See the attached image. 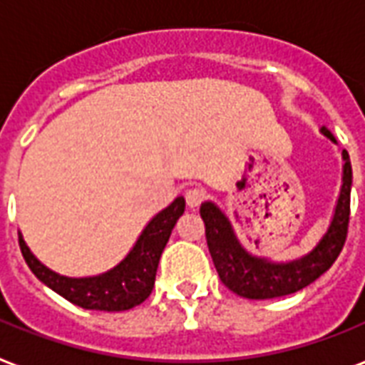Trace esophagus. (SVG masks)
I'll use <instances>...</instances> for the list:
<instances>
[{
    "label": "esophagus",
    "instance_id": "1",
    "mask_svg": "<svg viewBox=\"0 0 365 365\" xmlns=\"http://www.w3.org/2000/svg\"><path fill=\"white\" fill-rule=\"evenodd\" d=\"M185 201H187L191 209H195V207H199L205 201V191L201 187H191L185 193Z\"/></svg>",
    "mask_w": 365,
    "mask_h": 365
}]
</instances>
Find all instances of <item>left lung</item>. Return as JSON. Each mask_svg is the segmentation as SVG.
<instances>
[{
  "instance_id": "obj_1",
  "label": "left lung",
  "mask_w": 365,
  "mask_h": 365,
  "mask_svg": "<svg viewBox=\"0 0 365 365\" xmlns=\"http://www.w3.org/2000/svg\"><path fill=\"white\" fill-rule=\"evenodd\" d=\"M323 133L334 141V137L325 128ZM342 187L339 203L334 209L333 222L307 255L290 263H271L267 259L253 257L240 245L234 236L228 218L217 205H201V218L205 222V236L210 257L217 267L222 284L232 292L247 299H269L288 296L306 288L331 269L341 255L348 234L350 220V187H352V166L346 150H342Z\"/></svg>"
}]
</instances>
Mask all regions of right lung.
Segmentation results:
<instances>
[{
    "mask_svg": "<svg viewBox=\"0 0 365 365\" xmlns=\"http://www.w3.org/2000/svg\"><path fill=\"white\" fill-rule=\"evenodd\" d=\"M185 199L178 197L174 203L160 210L129 251L128 257L112 271L86 277V279H69L58 272L50 271L48 267L34 257L31 250L24 244L23 236L19 234V245L26 265L36 279H40L53 292L69 299L75 306L83 309H98V312H125L139 306L153 292L156 279L158 261L168 237L174 230L178 218L183 215Z\"/></svg>",
    "mask_w": 365,
    "mask_h": 365,
    "instance_id": "add662e5",
    "label": "right lung"
}]
</instances>
